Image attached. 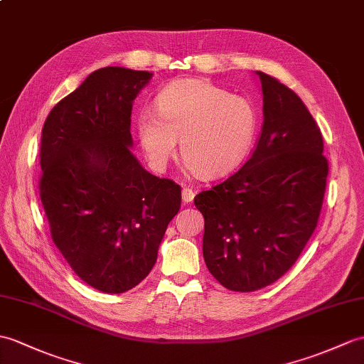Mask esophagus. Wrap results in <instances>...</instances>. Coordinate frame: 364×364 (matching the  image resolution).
<instances>
[{"label": "esophagus", "instance_id": "esophagus-1", "mask_svg": "<svg viewBox=\"0 0 364 364\" xmlns=\"http://www.w3.org/2000/svg\"><path fill=\"white\" fill-rule=\"evenodd\" d=\"M193 197H196V192H193L192 189H189V188L183 189V192H181L183 203H191L193 200Z\"/></svg>", "mask_w": 364, "mask_h": 364}]
</instances>
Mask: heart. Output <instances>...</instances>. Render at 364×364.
<instances>
[{"mask_svg":"<svg viewBox=\"0 0 364 364\" xmlns=\"http://www.w3.org/2000/svg\"><path fill=\"white\" fill-rule=\"evenodd\" d=\"M259 116L248 99L200 79L167 85L155 99V113L136 121L139 146L163 167L180 139L181 156L201 178H218L237 167L256 141Z\"/></svg>","mask_w":364,"mask_h":364,"instance_id":"obj_1","label":"heart"}]
</instances>
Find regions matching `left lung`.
<instances>
[{
  "label": "left lung",
  "mask_w": 364,
  "mask_h": 364,
  "mask_svg": "<svg viewBox=\"0 0 364 364\" xmlns=\"http://www.w3.org/2000/svg\"><path fill=\"white\" fill-rule=\"evenodd\" d=\"M264 125L237 172L193 203L205 217L203 257L232 291L273 284L296 262L323 206L328 163L319 127L296 92L256 71Z\"/></svg>",
  "instance_id": "left-lung-1"
}]
</instances>
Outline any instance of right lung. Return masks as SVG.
Listing matches in <instances>:
<instances>
[{
    "label": "right lung",
    "mask_w": 364,
    "mask_h": 364,
    "mask_svg": "<svg viewBox=\"0 0 364 364\" xmlns=\"http://www.w3.org/2000/svg\"><path fill=\"white\" fill-rule=\"evenodd\" d=\"M154 74L122 66L91 73L41 130L40 198L55 247L104 293L136 287L154 268L181 188L132 154V108Z\"/></svg>",
    "instance_id": "1"
}]
</instances>
